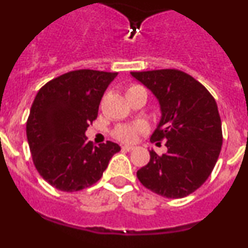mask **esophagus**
Returning a JSON list of instances; mask_svg holds the SVG:
<instances>
[{
  "instance_id": "obj_1",
  "label": "esophagus",
  "mask_w": 248,
  "mask_h": 248,
  "mask_svg": "<svg viewBox=\"0 0 248 248\" xmlns=\"http://www.w3.org/2000/svg\"><path fill=\"white\" fill-rule=\"evenodd\" d=\"M133 149H134V147L129 146V145H124V146H122V150H124V151H132Z\"/></svg>"
}]
</instances>
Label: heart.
<instances>
[{
  "mask_svg": "<svg viewBox=\"0 0 248 248\" xmlns=\"http://www.w3.org/2000/svg\"><path fill=\"white\" fill-rule=\"evenodd\" d=\"M140 86H129L128 90H127V94L129 92H132L133 90L138 89ZM147 127L144 122H137L134 124H128V126H120L117 127L116 129L114 131V137L120 141H124V142H133L136 141L137 138L140 133H144L146 132Z\"/></svg>",
  "mask_w": 248,
  "mask_h": 248,
  "instance_id": "1",
  "label": "heart"
}]
</instances>
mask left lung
I'll return each mask as SVG.
<instances>
[{
    "label": "left lung",
    "mask_w": 248,
    "mask_h": 248,
    "mask_svg": "<svg viewBox=\"0 0 248 248\" xmlns=\"http://www.w3.org/2000/svg\"><path fill=\"white\" fill-rule=\"evenodd\" d=\"M158 99L161 121L151 141L166 140L167 154L150 151V161L137 171L139 181L166 198L193 193L211 174L222 141L216 101L193 77L179 69L131 72Z\"/></svg>",
    "instance_id": "obj_1"
}]
</instances>
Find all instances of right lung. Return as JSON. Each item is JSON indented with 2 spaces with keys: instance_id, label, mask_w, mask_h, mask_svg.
Instances as JSON below:
<instances>
[{
  "instance_id": "add662e5",
  "label": "right lung",
  "mask_w": 248,
  "mask_h": 248,
  "mask_svg": "<svg viewBox=\"0 0 248 248\" xmlns=\"http://www.w3.org/2000/svg\"><path fill=\"white\" fill-rule=\"evenodd\" d=\"M116 76L79 69L50 80L37 93L26 122L27 141L34 167L55 188L76 192L92 186L121 150L112 141L93 146L85 136Z\"/></svg>"
}]
</instances>
